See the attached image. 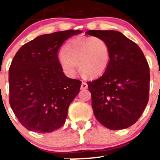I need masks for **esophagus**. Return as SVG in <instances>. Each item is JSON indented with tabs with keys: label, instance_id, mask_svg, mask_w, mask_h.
<instances>
[{
	"label": "esophagus",
	"instance_id": "34e87169",
	"mask_svg": "<svg viewBox=\"0 0 160 160\" xmlns=\"http://www.w3.org/2000/svg\"><path fill=\"white\" fill-rule=\"evenodd\" d=\"M88 88V85H87L86 82H82V85H81V89L85 90Z\"/></svg>",
	"mask_w": 160,
	"mask_h": 160
}]
</instances>
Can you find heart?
Masks as SVG:
<instances>
[{"mask_svg": "<svg viewBox=\"0 0 160 160\" xmlns=\"http://www.w3.org/2000/svg\"><path fill=\"white\" fill-rule=\"evenodd\" d=\"M110 59V49L107 42L100 38L88 36L69 41L62 49L58 62L68 77L76 75L78 64L82 74L95 78L104 74Z\"/></svg>", "mask_w": 160, "mask_h": 160, "instance_id": "heart-1", "label": "heart"}]
</instances>
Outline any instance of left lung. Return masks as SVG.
Segmentation results:
<instances>
[{
	"label": "left lung",
	"instance_id": "1",
	"mask_svg": "<svg viewBox=\"0 0 160 160\" xmlns=\"http://www.w3.org/2000/svg\"><path fill=\"white\" fill-rule=\"evenodd\" d=\"M109 46L108 68L98 79L88 82L94 115L108 129L132 126L149 101V67L140 48L116 31H88Z\"/></svg>",
	"mask_w": 160,
	"mask_h": 160
}]
</instances>
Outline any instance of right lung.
I'll return each instance as SVG.
<instances>
[{
    "label": "right lung",
    "mask_w": 160,
    "mask_h": 160,
    "mask_svg": "<svg viewBox=\"0 0 160 160\" xmlns=\"http://www.w3.org/2000/svg\"><path fill=\"white\" fill-rule=\"evenodd\" d=\"M79 30L43 34L18 51L9 68V102L21 124L30 131L52 132L65 122L82 82L66 77L58 52Z\"/></svg>",
    "instance_id": "right-lung-1"
}]
</instances>
